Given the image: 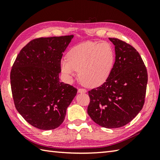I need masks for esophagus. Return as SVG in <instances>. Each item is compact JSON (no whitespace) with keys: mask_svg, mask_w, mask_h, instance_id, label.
<instances>
[{"mask_svg":"<svg viewBox=\"0 0 160 160\" xmlns=\"http://www.w3.org/2000/svg\"><path fill=\"white\" fill-rule=\"evenodd\" d=\"M78 92H79V93H86L87 90H85V89L80 88V89H78Z\"/></svg>","mask_w":160,"mask_h":160,"instance_id":"34e87169","label":"esophagus"}]
</instances>
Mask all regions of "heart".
Instances as JSON below:
<instances>
[{
  "mask_svg": "<svg viewBox=\"0 0 160 160\" xmlns=\"http://www.w3.org/2000/svg\"><path fill=\"white\" fill-rule=\"evenodd\" d=\"M114 62V51L106 42H85L70 48L67 59L60 62L61 70L68 78L79 71L81 82L90 88L104 83L111 72Z\"/></svg>",
  "mask_w": 160,
  "mask_h": 160,
  "instance_id": "1",
  "label": "heart"
}]
</instances>
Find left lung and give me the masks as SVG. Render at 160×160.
I'll list each match as a JSON object with an SVG mask.
<instances>
[{"label": "left lung", "mask_w": 160, "mask_h": 160, "mask_svg": "<svg viewBox=\"0 0 160 160\" xmlns=\"http://www.w3.org/2000/svg\"><path fill=\"white\" fill-rule=\"evenodd\" d=\"M115 62L104 84L88 92L90 102L88 113L100 126L120 128L126 125L142 109L148 72L135 48L116 38Z\"/></svg>", "instance_id": "8db88e82"}]
</instances>
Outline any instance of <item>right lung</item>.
<instances>
[{
  "label": "right lung",
  "mask_w": 160,
  "mask_h": 160,
  "mask_svg": "<svg viewBox=\"0 0 160 160\" xmlns=\"http://www.w3.org/2000/svg\"><path fill=\"white\" fill-rule=\"evenodd\" d=\"M73 35L42 37L22 48L10 72L15 106L30 125L55 129L63 122L77 89L60 82V62Z\"/></svg>",
  "instance_id": "add662e5"
}]
</instances>
